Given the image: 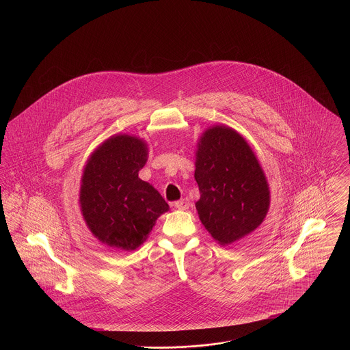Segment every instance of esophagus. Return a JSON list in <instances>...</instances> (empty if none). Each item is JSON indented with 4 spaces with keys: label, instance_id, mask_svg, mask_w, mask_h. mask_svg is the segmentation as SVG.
<instances>
[{
    "label": "esophagus",
    "instance_id": "34e87169",
    "mask_svg": "<svg viewBox=\"0 0 350 350\" xmlns=\"http://www.w3.org/2000/svg\"><path fill=\"white\" fill-rule=\"evenodd\" d=\"M189 206H190L189 200H185V198H183V200L174 202V207H176V208H178V210H187V208H189Z\"/></svg>",
    "mask_w": 350,
    "mask_h": 350
}]
</instances>
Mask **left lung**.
I'll list each match as a JSON object with an SVG mask.
<instances>
[{
    "label": "left lung",
    "mask_w": 350,
    "mask_h": 350,
    "mask_svg": "<svg viewBox=\"0 0 350 350\" xmlns=\"http://www.w3.org/2000/svg\"><path fill=\"white\" fill-rule=\"evenodd\" d=\"M196 207L220 245L253 232L267 217L270 191L265 173L247 140L224 124L202 133L196 153Z\"/></svg>",
    "instance_id": "1"
}]
</instances>
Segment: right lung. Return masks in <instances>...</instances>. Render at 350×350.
<instances>
[{
	"instance_id": "obj_1",
	"label": "right lung",
	"mask_w": 350,
	"mask_h": 350,
	"mask_svg": "<svg viewBox=\"0 0 350 350\" xmlns=\"http://www.w3.org/2000/svg\"><path fill=\"white\" fill-rule=\"evenodd\" d=\"M143 139L114 135L94 150L83 167L80 207L88 228L107 247L133 250L148 237L167 202L139 178L147 163Z\"/></svg>"
}]
</instances>
